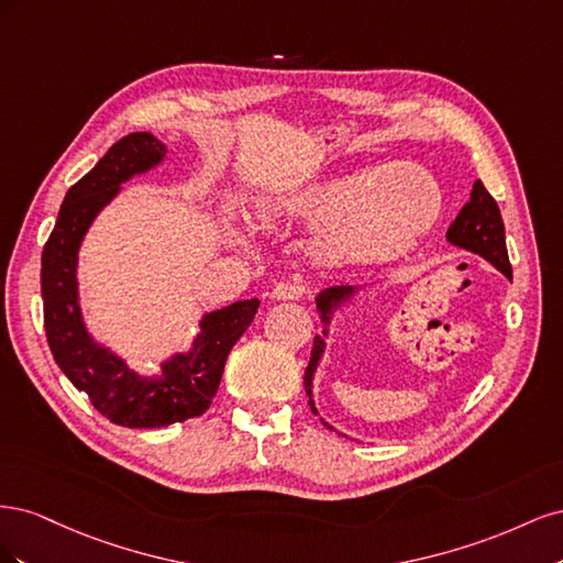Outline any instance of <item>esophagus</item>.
<instances>
[{
	"instance_id": "34e87169",
	"label": "esophagus",
	"mask_w": 563,
	"mask_h": 563,
	"mask_svg": "<svg viewBox=\"0 0 563 563\" xmlns=\"http://www.w3.org/2000/svg\"><path fill=\"white\" fill-rule=\"evenodd\" d=\"M305 294V286L298 282H279L272 288V298L275 300H298Z\"/></svg>"
}]
</instances>
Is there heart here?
<instances>
[{"mask_svg":"<svg viewBox=\"0 0 563 563\" xmlns=\"http://www.w3.org/2000/svg\"><path fill=\"white\" fill-rule=\"evenodd\" d=\"M441 209L434 178L416 164H387L314 183L261 203V218H296L327 228L319 251L340 261L383 263L416 244Z\"/></svg>","mask_w":563,"mask_h":563,"instance_id":"obj_1","label":"heart"}]
</instances>
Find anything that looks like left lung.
Masks as SVG:
<instances>
[{
	"label": "left lung",
	"instance_id": "1",
	"mask_svg": "<svg viewBox=\"0 0 563 563\" xmlns=\"http://www.w3.org/2000/svg\"><path fill=\"white\" fill-rule=\"evenodd\" d=\"M446 240L453 246H460V249L482 255L484 261H488L493 267L500 269L507 279H512V265H509V258H507L503 216H500L496 199L488 195V190H486L482 180L474 183L470 201L455 216V220L446 232ZM362 288H366V284L364 286H360V284H356V286H350V284L329 286V288H323V291L314 298L317 300V312H319L321 323H323V331H321V335H314L312 356H310L308 368H305V378H302L305 391H308L310 406H312L314 413H317V406H314V399H312V380H314L317 366H319L321 356H323V350H327V340H323V338L329 335V327H331V319H333L335 310H343L345 305L352 302L354 296L362 291ZM323 424H327L329 430H333L329 422H323Z\"/></svg>",
	"mask_w": 563,
	"mask_h": 563
}]
</instances>
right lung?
<instances>
[{
	"mask_svg": "<svg viewBox=\"0 0 563 563\" xmlns=\"http://www.w3.org/2000/svg\"><path fill=\"white\" fill-rule=\"evenodd\" d=\"M166 157V145L147 131L117 141L91 172L67 190L56 228L42 253L44 329L51 354L77 389L87 391L98 413L122 428H166L201 416L216 397L228 354L251 327L258 298L236 300L207 312L187 352L162 362L155 376H141L122 356L87 331L79 305L77 261L84 234L122 190Z\"/></svg>",
	"mask_w": 563,
	"mask_h": 563,
	"instance_id": "add662e5",
	"label": "right lung"
}]
</instances>
